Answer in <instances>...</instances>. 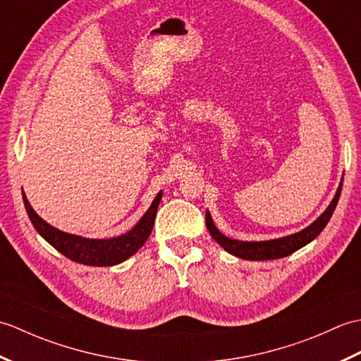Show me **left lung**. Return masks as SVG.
Here are the masks:
<instances>
[{"label":"left lung","instance_id":"obj_1","mask_svg":"<svg viewBox=\"0 0 361 361\" xmlns=\"http://www.w3.org/2000/svg\"><path fill=\"white\" fill-rule=\"evenodd\" d=\"M341 186L343 183H340L338 190H336L332 203L329 204V208L321 214V216L313 221L310 226L302 229L301 233L281 237V239L265 240V242H242V240L229 239V237L221 234L216 228V225H214V221L211 219V214L208 211H206V228L209 229V234L212 235V239L216 240L221 248L226 250L228 252H231L233 256L247 259V260H271V259L286 257V256H290L291 252L298 251L299 248L305 247V245L310 243L313 239H317L319 233L323 231L324 226L327 225V221L332 217V214L336 208V203H338V198L341 195Z\"/></svg>","mask_w":361,"mask_h":361}]
</instances>
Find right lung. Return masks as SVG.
<instances>
[{
  "label": "right lung",
  "mask_w": 361,
  "mask_h": 361,
  "mask_svg": "<svg viewBox=\"0 0 361 361\" xmlns=\"http://www.w3.org/2000/svg\"><path fill=\"white\" fill-rule=\"evenodd\" d=\"M161 197H163V190H159V194L152 202L147 212L144 214L133 229H130L128 233L119 237H113V239H85V237L60 231V229L46 224L42 217L37 216L32 206L29 204L25 192H23V202H25L27 216L37 229V233L57 251L62 252L63 256L83 265L111 267L124 262L126 259L133 256L149 239L153 224H155Z\"/></svg>",
  "instance_id": "obj_1"
}]
</instances>
